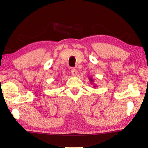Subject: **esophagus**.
<instances>
[{"mask_svg": "<svg viewBox=\"0 0 148 148\" xmlns=\"http://www.w3.org/2000/svg\"><path fill=\"white\" fill-rule=\"evenodd\" d=\"M71 74L73 76H77V71L75 69H72L71 70Z\"/></svg>", "mask_w": 148, "mask_h": 148, "instance_id": "obj_1", "label": "esophagus"}]
</instances>
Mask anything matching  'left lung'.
Instances as JSON below:
<instances>
[{
	"instance_id": "8db88e82",
	"label": "left lung",
	"mask_w": 148,
	"mask_h": 148,
	"mask_svg": "<svg viewBox=\"0 0 148 148\" xmlns=\"http://www.w3.org/2000/svg\"><path fill=\"white\" fill-rule=\"evenodd\" d=\"M89 80H90V82L91 84H92V83L94 82V80H93V79H92V77H90V78H89ZM94 88H96V86H94Z\"/></svg>"
}]
</instances>
